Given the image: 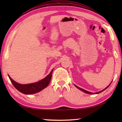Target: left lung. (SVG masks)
<instances>
[{
    "instance_id": "obj_1",
    "label": "left lung",
    "mask_w": 122,
    "mask_h": 122,
    "mask_svg": "<svg viewBox=\"0 0 122 122\" xmlns=\"http://www.w3.org/2000/svg\"><path fill=\"white\" fill-rule=\"evenodd\" d=\"M111 84V83L109 84V85L107 86V87H106V88L104 89H103V90H101V91H100V92H95V93H93V92H88V91H86V90H84V89H82V88H80V87H78V86H76V85H75V86H76V88H78V89H80V90H81V91H82V92H85V93H86V94H99V93H100V92H103V91L104 90H105L106 89H107L108 88L109 86H110V85Z\"/></svg>"
}]
</instances>
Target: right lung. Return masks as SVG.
Instances as JSON below:
<instances>
[{
  "mask_svg": "<svg viewBox=\"0 0 122 122\" xmlns=\"http://www.w3.org/2000/svg\"><path fill=\"white\" fill-rule=\"evenodd\" d=\"M53 71V69L51 70V73L46 77L39 81L38 82L27 84H19L14 81L13 80H12L9 75V77L10 80H11L12 84L18 91L22 92V94L30 95L40 92V91L44 89V88L48 86L49 82L51 81Z\"/></svg>",
  "mask_w": 122,
  "mask_h": 122,
  "instance_id": "obj_1",
  "label": "right lung"
}]
</instances>
